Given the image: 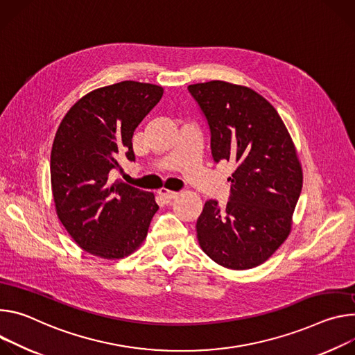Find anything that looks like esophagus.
<instances>
[{
	"mask_svg": "<svg viewBox=\"0 0 355 355\" xmlns=\"http://www.w3.org/2000/svg\"><path fill=\"white\" fill-rule=\"evenodd\" d=\"M159 196L162 198V200L165 202V203H171L173 199H176L178 198V193L176 191H172V190H168V189H161L159 190Z\"/></svg>",
	"mask_w": 355,
	"mask_h": 355,
	"instance_id": "esophagus-1",
	"label": "esophagus"
}]
</instances>
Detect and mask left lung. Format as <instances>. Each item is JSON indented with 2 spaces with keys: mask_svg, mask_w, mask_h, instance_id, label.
<instances>
[{
  "mask_svg": "<svg viewBox=\"0 0 355 355\" xmlns=\"http://www.w3.org/2000/svg\"><path fill=\"white\" fill-rule=\"evenodd\" d=\"M210 130L213 161L237 165L227 206L207 200L196 230L218 265L250 269L288 239L303 175L282 118L252 89L221 80L190 85Z\"/></svg>",
  "mask_w": 355,
  "mask_h": 355,
  "instance_id": "8db88e82",
  "label": "left lung"
}]
</instances>
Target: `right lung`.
Returning <instances> with one entry per match:
<instances>
[{
	"mask_svg": "<svg viewBox=\"0 0 355 355\" xmlns=\"http://www.w3.org/2000/svg\"><path fill=\"white\" fill-rule=\"evenodd\" d=\"M164 89L125 80L78 100L62 120L51 153V180L59 220L77 245L105 258L132 254L159 209L153 194L110 182L118 159L134 162L132 135L159 103Z\"/></svg>",
	"mask_w": 355,
	"mask_h": 355,
	"instance_id": "add662e5",
	"label": "right lung"
}]
</instances>
